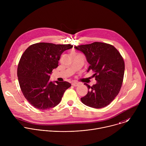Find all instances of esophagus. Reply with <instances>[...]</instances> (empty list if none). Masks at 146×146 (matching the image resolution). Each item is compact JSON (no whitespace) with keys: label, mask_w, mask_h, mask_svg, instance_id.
<instances>
[{"label":"esophagus","mask_w":146,"mask_h":146,"mask_svg":"<svg viewBox=\"0 0 146 146\" xmlns=\"http://www.w3.org/2000/svg\"><path fill=\"white\" fill-rule=\"evenodd\" d=\"M72 86H73L74 87H77V86H79V84H80V83L79 82H76V81H74V82H72Z\"/></svg>","instance_id":"34e87169"}]
</instances>
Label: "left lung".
<instances>
[{
	"label": "left lung",
	"mask_w": 146,
	"mask_h": 146,
	"mask_svg": "<svg viewBox=\"0 0 146 146\" xmlns=\"http://www.w3.org/2000/svg\"><path fill=\"white\" fill-rule=\"evenodd\" d=\"M84 53L90 64L87 72L92 70L97 81L90 87L88 94L81 98L86 106L100 109L107 106L118 94L123 82L125 63L119 51L112 45L94 42L75 46Z\"/></svg>",
	"instance_id": "left-lung-1"
}]
</instances>
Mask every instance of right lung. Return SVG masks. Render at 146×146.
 Wrapping results in <instances>:
<instances>
[{"label":"right lung","instance_id":"1","mask_svg":"<svg viewBox=\"0 0 146 146\" xmlns=\"http://www.w3.org/2000/svg\"><path fill=\"white\" fill-rule=\"evenodd\" d=\"M71 44L38 43L30 46L23 53L17 68L21 91L35 108L46 110L60 103L71 84L67 81H50V74L58 66V60Z\"/></svg>","mask_w":146,"mask_h":146}]
</instances>
